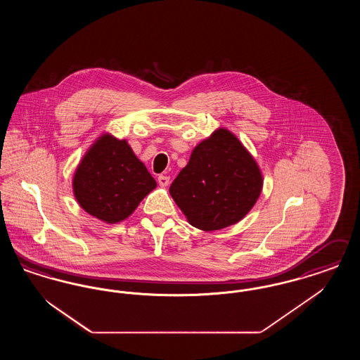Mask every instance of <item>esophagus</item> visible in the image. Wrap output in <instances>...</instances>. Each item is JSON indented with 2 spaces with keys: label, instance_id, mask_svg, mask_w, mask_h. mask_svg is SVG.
Wrapping results in <instances>:
<instances>
[{
  "label": "esophagus",
  "instance_id": "34e87169",
  "mask_svg": "<svg viewBox=\"0 0 360 360\" xmlns=\"http://www.w3.org/2000/svg\"><path fill=\"white\" fill-rule=\"evenodd\" d=\"M158 184H159L160 186H163V188L169 186V185H170V176H167V175H159V176H158Z\"/></svg>",
  "mask_w": 360,
  "mask_h": 360
}]
</instances>
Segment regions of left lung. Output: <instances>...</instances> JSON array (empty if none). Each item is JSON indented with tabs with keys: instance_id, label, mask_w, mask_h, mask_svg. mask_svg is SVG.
<instances>
[{
	"instance_id": "obj_1",
	"label": "left lung",
	"mask_w": 360,
	"mask_h": 360,
	"mask_svg": "<svg viewBox=\"0 0 360 360\" xmlns=\"http://www.w3.org/2000/svg\"><path fill=\"white\" fill-rule=\"evenodd\" d=\"M263 175L251 153L226 128H217L191 151L170 186L188 224L212 232L239 223L257 204Z\"/></svg>"
}]
</instances>
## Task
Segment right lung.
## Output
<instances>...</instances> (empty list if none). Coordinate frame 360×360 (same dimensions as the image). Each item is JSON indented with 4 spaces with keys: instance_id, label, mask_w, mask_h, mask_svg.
I'll use <instances>...</instances> for the list:
<instances>
[{
    "instance_id": "1",
    "label": "right lung",
    "mask_w": 360,
    "mask_h": 360,
    "mask_svg": "<svg viewBox=\"0 0 360 360\" xmlns=\"http://www.w3.org/2000/svg\"><path fill=\"white\" fill-rule=\"evenodd\" d=\"M156 181L125 139L105 132L87 148L72 176V193L90 216L106 224L128 219Z\"/></svg>"
}]
</instances>
